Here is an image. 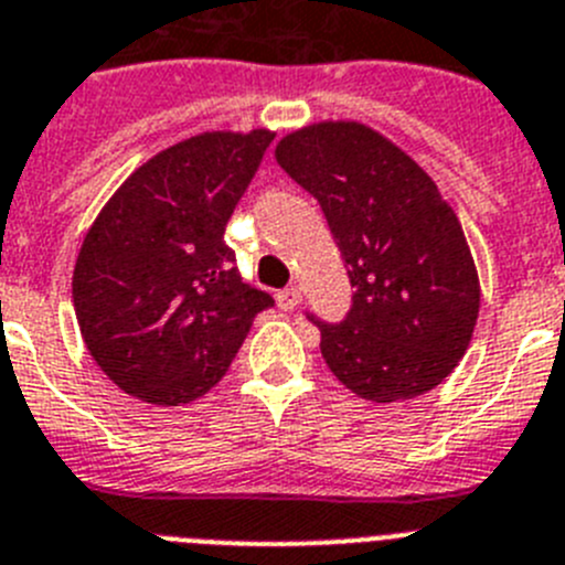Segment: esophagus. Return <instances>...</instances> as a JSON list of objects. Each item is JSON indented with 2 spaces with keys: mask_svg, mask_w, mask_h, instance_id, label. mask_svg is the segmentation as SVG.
<instances>
[{
  "mask_svg": "<svg viewBox=\"0 0 565 565\" xmlns=\"http://www.w3.org/2000/svg\"><path fill=\"white\" fill-rule=\"evenodd\" d=\"M276 301H278V307L284 309V312H289V309H295L298 303H301V289H298V287L281 289V292L276 295Z\"/></svg>",
  "mask_w": 565,
  "mask_h": 565,
  "instance_id": "esophagus-1",
  "label": "esophagus"
}]
</instances>
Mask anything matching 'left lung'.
<instances>
[{
  "instance_id": "8db88e82",
  "label": "left lung",
  "mask_w": 565,
  "mask_h": 565,
  "mask_svg": "<svg viewBox=\"0 0 565 565\" xmlns=\"http://www.w3.org/2000/svg\"><path fill=\"white\" fill-rule=\"evenodd\" d=\"M276 160L318 200L349 267L352 309L323 323L320 354L371 403H403L465 358L481 289L459 216L436 182L388 137L323 120L281 137Z\"/></svg>"
}]
</instances>
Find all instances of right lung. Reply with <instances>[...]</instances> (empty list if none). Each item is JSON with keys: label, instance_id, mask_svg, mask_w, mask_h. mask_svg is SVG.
<instances>
[{"label": "right lung", "instance_id": "1", "mask_svg": "<svg viewBox=\"0 0 565 565\" xmlns=\"http://www.w3.org/2000/svg\"><path fill=\"white\" fill-rule=\"evenodd\" d=\"M273 131H202L143 162L86 231L73 270L81 338L111 383L151 405L225 377L273 298L233 267L225 225Z\"/></svg>", "mask_w": 565, "mask_h": 565}]
</instances>
